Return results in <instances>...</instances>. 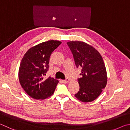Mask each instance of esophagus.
<instances>
[{"mask_svg":"<svg viewBox=\"0 0 130 130\" xmlns=\"http://www.w3.org/2000/svg\"><path fill=\"white\" fill-rule=\"evenodd\" d=\"M69 81H70V79H68V78H67L66 79H65V80H62V82H63L64 83H67L69 82Z\"/></svg>","mask_w":130,"mask_h":130,"instance_id":"obj_1","label":"esophagus"}]
</instances>
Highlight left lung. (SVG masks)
<instances>
[{
    "instance_id": "obj_1",
    "label": "left lung",
    "mask_w": 130,
    "mask_h": 130,
    "mask_svg": "<svg viewBox=\"0 0 130 130\" xmlns=\"http://www.w3.org/2000/svg\"><path fill=\"white\" fill-rule=\"evenodd\" d=\"M67 44L76 67L82 69V76L78 79L80 88L75 96L81 102H92L101 95L107 82L103 59L94 47L85 42L70 41Z\"/></svg>"
}]
</instances>
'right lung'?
Returning a JSON list of instances; mask_svg holds the SVG:
<instances>
[{
  "label": "right lung",
  "mask_w": 130,
  "mask_h": 130,
  "mask_svg": "<svg viewBox=\"0 0 130 130\" xmlns=\"http://www.w3.org/2000/svg\"><path fill=\"white\" fill-rule=\"evenodd\" d=\"M61 43L53 40L39 43L30 48L23 57L18 74L19 82L32 98L43 100L54 94L59 81L44 76L48 69L51 54Z\"/></svg>",
  "instance_id": "right-lung-1"
}]
</instances>
